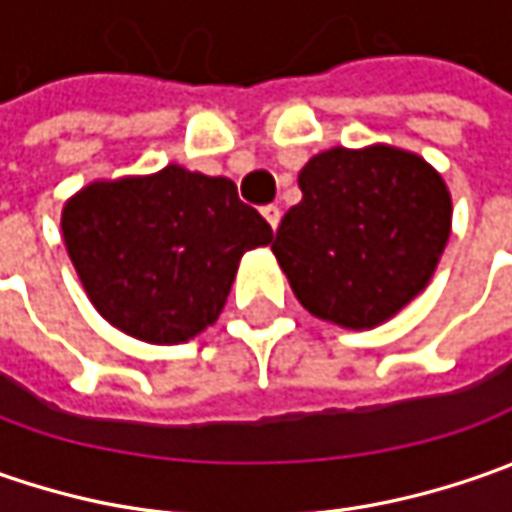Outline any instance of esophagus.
<instances>
[{"label": "esophagus", "mask_w": 512, "mask_h": 512, "mask_svg": "<svg viewBox=\"0 0 512 512\" xmlns=\"http://www.w3.org/2000/svg\"><path fill=\"white\" fill-rule=\"evenodd\" d=\"M262 216H265L267 222H270V227L276 230L279 227V222H282V210H279V205H265L262 207Z\"/></svg>", "instance_id": "esophagus-1"}]
</instances>
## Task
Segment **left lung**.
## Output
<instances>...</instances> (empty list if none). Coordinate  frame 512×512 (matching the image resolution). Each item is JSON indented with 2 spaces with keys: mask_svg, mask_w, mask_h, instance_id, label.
<instances>
[{
  "mask_svg": "<svg viewBox=\"0 0 512 512\" xmlns=\"http://www.w3.org/2000/svg\"><path fill=\"white\" fill-rule=\"evenodd\" d=\"M273 253L313 316L362 330L422 293L450 236L442 176L407 150L333 148L299 173Z\"/></svg>",
  "mask_w": 512,
  "mask_h": 512,
  "instance_id": "1",
  "label": "left lung"
}]
</instances>
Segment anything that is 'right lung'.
Instances as JSON below:
<instances>
[{
	"instance_id": "add662e5",
	"label": "right lung",
	"mask_w": 512,
	"mask_h": 512,
	"mask_svg": "<svg viewBox=\"0 0 512 512\" xmlns=\"http://www.w3.org/2000/svg\"><path fill=\"white\" fill-rule=\"evenodd\" d=\"M62 230L96 310L156 344L187 342L213 325L239 259L273 239L230 179L179 165L79 190Z\"/></svg>"
}]
</instances>
